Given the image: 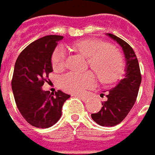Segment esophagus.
Instances as JSON below:
<instances>
[{
	"label": "esophagus",
	"instance_id": "esophagus-1",
	"mask_svg": "<svg viewBox=\"0 0 155 155\" xmlns=\"http://www.w3.org/2000/svg\"><path fill=\"white\" fill-rule=\"evenodd\" d=\"M76 97H78V98H80L82 101H87L88 100V97H85V96H81V95H76Z\"/></svg>",
	"mask_w": 155,
	"mask_h": 155
}]
</instances>
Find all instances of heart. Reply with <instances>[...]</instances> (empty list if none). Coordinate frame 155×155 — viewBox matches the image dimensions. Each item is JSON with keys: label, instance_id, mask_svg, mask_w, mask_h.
I'll return each mask as SVG.
<instances>
[{"label": "heart", "instance_id": "obj_1", "mask_svg": "<svg viewBox=\"0 0 155 155\" xmlns=\"http://www.w3.org/2000/svg\"><path fill=\"white\" fill-rule=\"evenodd\" d=\"M76 52L87 58V65L95 71L101 84L111 85L120 80L125 72V63L121 51L116 47L97 39H82L70 44ZM64 55L61 49H56L51 56V67L55 72L64 69ZM95 82L92 72L82 74L69 73L61 79V87L69 93L81 94Z\"/></svg>", "mask_w": 155, "mask_h": 155}]
</instances>
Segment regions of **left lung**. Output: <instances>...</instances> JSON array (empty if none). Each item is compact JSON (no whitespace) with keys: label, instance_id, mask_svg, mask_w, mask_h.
I'll list each match as a JSON object with an SVG mask.
<instances>
[{"label":"left lung","instance_id":"8db88e82","mask_svg":"<svg viewBox=\"0 0 155 155\" xmlns=\"http://www.w3.org/2000/svg\"><path fill=\"white\" fill-rule=\"evenodd\" d=\"M111 39L116 41L122 48L126 59V73L124 78L116 87L110 90L106 96L107 100L102 103V109L97 113L91 114V118L97 124L104 127H112L119 124L133 108L138 95L141 75L138 59L133 48L123 39L108 33Z\"/></svg>","mask_w":155,"mask_h":155}]
</instances>
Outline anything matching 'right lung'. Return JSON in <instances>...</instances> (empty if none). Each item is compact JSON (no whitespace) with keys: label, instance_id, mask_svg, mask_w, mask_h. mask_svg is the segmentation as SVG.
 Listing matches in <instances>:
<instances>
[{"label":"right lung","instance_id":"1","mask_svg":"<svg viewBox=\"0 0 155 155\" xmlns=\"http://www.w3.org/2000/svg\"><path fill=\"white\" fill-rule=\"evenodd\" d=\"M63 36L48 35L21 51L15 62L12 90L21 116L33 127L46 128L61 117L62 107L71 97L61 91L50 94L42 86L52 71L51 56Z\"/></svg>","mask_w":155,"mask_h":155}]
</instances>
